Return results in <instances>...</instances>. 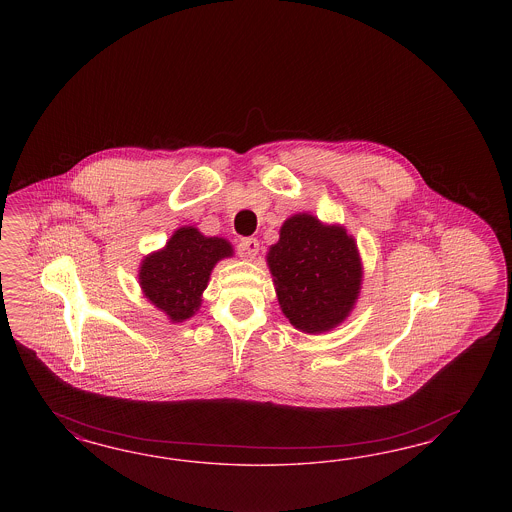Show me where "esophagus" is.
Segmentation results:
<instances>
[{"label":"esophagus","instance_id":"1","mask_svg":"<svg viewBox=\"0 0 512 512\" xmlns=\"http://www.w3.org/2000/svg\"><path fill=\"white\" fill-rule=\"evenodd\" d=\"M238 253L246 261H253L259 253V240L257 238H242L240 244H238Z\"/></svg>","mask_w":512,"mask_h":512}]
</instances>
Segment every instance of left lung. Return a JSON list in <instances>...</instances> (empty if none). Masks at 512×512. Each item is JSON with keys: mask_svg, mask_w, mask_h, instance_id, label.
<instances>
[{"mask_svg": "<svg viewBox=\"0 0 512 512\" xmlns=\"http://www.w3.org/2000/svg\"><path fill=\"white\" fill-rule=\"evenodd\" d=\"M266 264L279 308L300 332H330L357 306L364 266L355 236L340 223H323L310 212L287 217Z\"/></svg>", "mask_w": 512, "mask_h": 512, "instance_id": "8db88e82", "label": "left lung"}]
</instances>
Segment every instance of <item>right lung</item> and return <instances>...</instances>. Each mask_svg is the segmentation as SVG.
<instances>
[{"label": "right lung", "mask_w": 512, "mask_h": 512, "mask_svg": "<svg viewBox=\"0 0 512 512\" xmlns=\"http://www.w3.org/2000/svg\"><path fill=\"white\" fill-rule=\"evenodd\" d=\"M233 255L227 238L204 236L191 225L180 227L163 248L140 261V291L171 323H184L201 310L214 266Z\"/></svg>", "instance_id": "add662e5"}]
</instances>
